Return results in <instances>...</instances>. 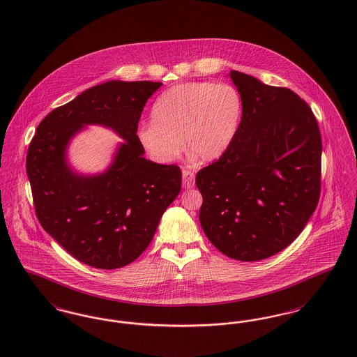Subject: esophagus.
<instances>
[{"mask_svg":"<svg viewBox=\"0 0 357 357\" xmlns=\"http://www.w3.org/2000/svg\"><path fill=\"white\" fill-rule=\"evenodd\" d=\"M182 183L185 188H192L195 185V175L190 170L182 171Z\"/></svg>","mask_w":357,"mask_h":357,"instance_id":"esophagus-1","label":"esophagus"}]
</instances>
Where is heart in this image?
<instances>
[{"label":"heart","mask_w":357,"mask_h":357,"mask_svg":"<svg viewBox=\"0 0 357 357\" xmlns=\"http://www.w3.org/2000/svg\"><path fill=\"white\" fill-rule=\"evenodd\" d=\"M242 118V99L230 84L192 82L174 85L153 105V119L143 121L136 136L158 163H171L187 150L204 163L227 153Z\"/></svg>","instance_id":"heart-1"}]
</instances>
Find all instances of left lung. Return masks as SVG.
<instances>
[{
	"label": "left lung",
	"mask_w": 357,
	"mask_h": 357,
	"mask_svg": "<svg viewBox=\"0 0 357 357\" xmlns=\"http://www.w3.org/2000/svg\"><path fill=\"white\" fill-rule=\"evenodd\" d=\"M242 118L230 150L197 174L199 222L225 255L261 261L290 245L320 198L321 135L297 93L230 70Z\"/></svg>",
	"instance_id": "left-lung-1"
}]
</instances>
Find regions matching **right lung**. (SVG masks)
<instances>
[{
    "mask_svg": "<svg viewBox=\"0 0 357 357\" xmlns=\"http://www.w3.org/2000/svg\"><path fill=\"white\" fill-rule=\"evenodd\" d=\"M160 86L121 80L95 85L50 112L29 144L26 174L38 221L92 268L118 269L135 261L181 191V169L146 159L136 136L143 107ZM86 125L109 128L123 139L98 174L68 163V144Z\"/></svg>",
    "mask_w": 357,
    "mask_h": 357,
    "instance_id": "obj_1",
    "label": "right lung"
}]
</instances>
